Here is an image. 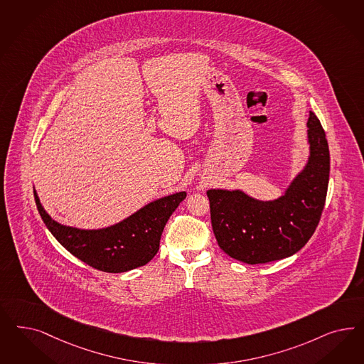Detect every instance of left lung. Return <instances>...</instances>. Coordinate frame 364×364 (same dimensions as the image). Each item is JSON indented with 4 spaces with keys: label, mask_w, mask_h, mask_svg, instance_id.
I'll return each instance as SVG.
<instances>
[{
    "label": "left lung",
    "mask_w": 364,
    "mask_h": 364,
    "mask_svg": "<svg viewBox=\"0 0 364 364\" xmlns=\"http://www.w3.org/2000/svg\"><path fill=\"white\" fill-rule=\"evenodd\" d=\"M306 124L309 162L284 197L261 202L242 191L206 193L213 232L228 256L250 265L267 264L292 256L315 233L328 190L329 150L324 129L312 111Z\"/></svg>",
    "instance_id": "8db88e82"
}]
</instances>
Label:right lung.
<instances>
[{"label":"right lung","instance_id":"obj_1","mask_svg":"<svg viewBox=\"0 0 364 364\" xmlns=\"http://www.w3.org/2000/svg\"><path fill=\"white\" fill-rule=\"evenodd\" d=\"M35 200L49 232L75 257L95 269L120 273L146 265L159 249L164 225L186 193H176L144 206L126 221L102 230H80L53 221L38 197Z\"/></svg>","mask_w":364,"mask_h":364}]
</instances>
